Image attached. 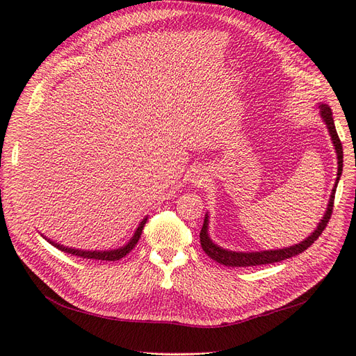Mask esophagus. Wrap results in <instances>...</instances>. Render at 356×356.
<instances>
[{"label": "esophagus", "mask_w": 356, "mask_h": 356, "mask_svg": "<svg viewBox=\"0 0 356 356\" xmlns=\"http://www.w3.org/2000/svg\"><path fill=\"white\" fill-rule=\"evenodd\" d=\"M207 179H208V176H205V173H202V171H195L192 181L195 183V185H204V181H207Z\"/></svg>", "instance_id": "1"}]
</instances>
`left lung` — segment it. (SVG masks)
<instances>
[{
  "label": "left lung",
  "mask_w": 356,
  "mask_h": 356,
  "mask_svg": "<svg viewBox=\"0 0 356 356\" xmlns=\"http://www.w3.org/2000/svg\"><path fill=\"white\" fill-rule=\"evenodd\" d=\"M321 110V117L324 123L327 124L328 134L332 136L334 149L337 154V177H336V185L332 191L330 195V201H328L327 205V211L323 217V220L318 222L317 229L314 230V233L305 241H302L298 245L289 246V248H283V249H274V251H259V252H234V251H229V249H222L221 246L216 245L208 236V214L204 218V225L200 233V239H201V246L204 249V252L214 261H217L218 264L226 266V267H252V266H262V264H273V262H280L283 259L292 258L295 255H299L308 249L315 241L320 238V234L323 233V230L327 227L328 220L332 217L333 213V204H334V193H336V188L337 183L340 180L341 176V170H343V148H341V142L339 139V135L336 131V126H334V120H333V114H332V108L328 107L327 104H321L320 105Z\"/></svg>",
  "instance_id": "obj_1"
}]
</instances>
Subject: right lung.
<instances>
[{
    "mask_svg": "<svg viewBox=\"0 0 356 356\" xmlns=\"http://www.w3.org/2000/svg\"><path fill=\"white\" fill-rule=\"evenodd\" d=\"M145 222H147V218H143V220L140 221V225H139V227L136 229V232H135V234H134V238H131V239H130L124 246L118 248V249H113V251H82V249L67 248V246H63V245H60V243L52 242V241H49V239H47V238H45V239H47L52 246H56L57 249H60V251H63V252H67V254H72V255H76V257L86 258V259L117 261V259H120V258L126 257V255L131 251V249H134V248L136 246V243H138V241H139V238H140V234H142V230H143Z\"/></svg>",
    "mask_w": 356,
    "mask_h": 356,
    "instance_id": "1",
    "label": "right lung"
}]
</instances>
